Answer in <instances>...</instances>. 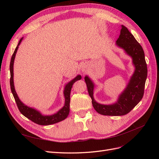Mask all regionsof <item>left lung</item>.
Returning a JSON list of instances; mask_svg holds the SVG:
<instances>
[{
	"instance_id": "1",
	"label": "left lung",
	"mask_w": 159,
	"mask_h": 159,
	"mask_svg": "<svg viewBox=\"0 0 159 159\" xmlns=\"http://www.w3.org/2000/svg\"><path fill=\"white\" fill-rule=\"evenodd\" d=\"M116 42L118 46L122 48L127 54L132 57L133 64L135 67V70L127 87L120 95L117 102L108 105L96 102L93 95V83L88 76L85 77L88 93L94 109L101 115L109 116L126 115L136 106L143 97L147 77V66L143 48L125 26L122 25L121 34Z\"/></svg>"
}]
</instances>
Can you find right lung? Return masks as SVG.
<instances>
[{"label": "right lung", "instance_id": "add662e5", "mask_svg": "<svg viewBox=\"0 0 159 159\" xmlns=\"http://www.w3.org/2000/svg\"><path fill=\"white\" fill-rule=\"evenodd\" d=\"M22 40V38L19 41L18 46H16L15 50H14L13 54L11 57V64H10V71H11V80H10V84H11V91L13 94L14 98L15 99V102L16 103L17 107L20 111V113L27 117L31 120L32 121L35 123L36 124L40 125H49L54 124L56 123H58L60 121H63L65 119L67 118L68 116L70 113V92L71 89L72 88V85L76 81L80 80L81 79V77L80 75H78V76L75 78L73 80L67 84L64 89V96H65V105L63 107V108L61 109L58 112L52 115H43L40 112H38V111L35 110L34 109L30 108L29 107L26 106L22 102H20V100L19 99L18 95L16 93V91L14 89V81H13V65H14V58H15L16 53L17 52V50L18 48V46L20 45V42Z\"/></svg>", "mask_w": 159, "mask_h": 159}]
</instances>
